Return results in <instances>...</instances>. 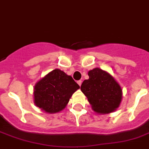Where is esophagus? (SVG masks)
<instances>
[{"label": "esophagus", "mask_w": 149, "mask_h": 149, "mask_svg": "<svg viewBox=\"0 0 149 149\" xmlns=\"http://www.w3.org/2000/svg\"><path fill=\"white\" fill-rule=\"evenodd\" d=\"M77 83H78V85H79V86H81V85H82V81H81V80H79V81H78V82H77Z\"/></svg>", "instance_id": "34e87169"}]
</instances>
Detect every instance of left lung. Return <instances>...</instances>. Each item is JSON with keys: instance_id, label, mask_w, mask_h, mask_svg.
Segmentation results:
<instances>
[{"instance_id": "obj_1", "label": "left lung", "mask_w": 149, "mask_h": 149, "mask_svg": "<svg viewBox=\"0 0 149 149\" xmlns=\"http://www.w3.org/2000/svg\"><path fill=\"white\" fill-rule=\"evenodd\" d=\"M88 79L84 80L81 91L94 112L105 115L119 107L122 100V89L113 76L100 68L88 71Z\"/></svg>"}]
</instances>
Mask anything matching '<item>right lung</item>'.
I'll list each match as a JSON object with an SVG mask.
<instances>
[{"label":"right lung","instance_id":"1","mask_svg":"<svg viewBox=\"0 0 149 149\" xmlns=\"http://www.w3.org/2000/svg\"><path fill=\"white\" fill-rule=\"evenodd\" d=\"M79 85L72 76L60 69H55L42 77L33 88V102L46 113L63 110Z\"/></svg>","mask_w":149,"mask_h":149}]
</instances>
